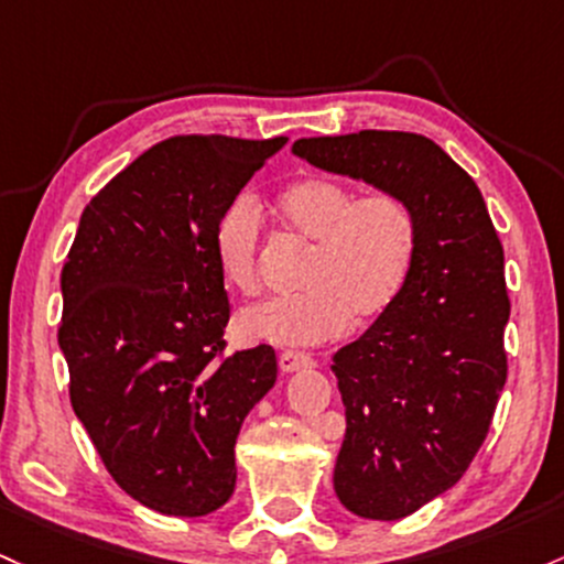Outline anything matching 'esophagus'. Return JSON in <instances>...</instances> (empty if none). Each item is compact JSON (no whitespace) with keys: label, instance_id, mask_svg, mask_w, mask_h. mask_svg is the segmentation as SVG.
<instances>
[{"label":"esophagus","instance_id":"esophagus-1","mask_svg":"<svg viewBox=\"0 0 564 564\" xmlns=\"http://www.w3.org/2000/svg\"><path fill=\"white\" fill-rule=\"evenodd\" d=\"M313 358L307 356V352H296V350H286L278 356V367H281V372L292 375V372H300V369H311L313 367Z\"/></svg>","mask_w":564,"mask_h":564}]
</instances>
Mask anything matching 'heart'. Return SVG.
Instances as JSON below:
<instances>
[{"instance_id": "1", "label": "heart", "mask_w": 564, "mask_h": 564, "mask_svg": "<svg viewBox=\"0 0 564 564\" xmlns=\"http://www.w3.org/2000/svg\"><path fill=\"white\" fill-rule=\"evenodd\" d=\"M289 232L313 246L300 296L268 300L240 313L246 339L270 345H321L356 324H372L395 305L417 251V221L388 192L358 197L334 178H305L275 200ZM262 216L249 195L235 197L216 221L214 253L221 278L240 294L257 292Z\"/></svg>"}]
</instances>
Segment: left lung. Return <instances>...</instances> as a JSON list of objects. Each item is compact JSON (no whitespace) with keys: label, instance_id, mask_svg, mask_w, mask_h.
<instances>
[{"label":"left lung","instance_id":"obj_1","mask_svg":"<svg viewBox=\"0 0 564 564\" xmlns=\"http://www.w3.org/2000/svg\"><path fill=\"white\" fill-rule=\"evenodd\" d=\"M292 152L401 197L417 221L404 292L332 364L348 423L334 492L356 517L395 522L455 487L490 429L511 311L503 246L474 178L425 135H321Z\"/></svg>","mask_w":564,"mask_h":564}]
</instances>
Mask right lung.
Segmentation results:
<instances>
[{
  "mask_svg": "<svg viewBox=\"0 0 564 564\" xmlns=\"http://www.w3.org/2000/svg\"><path fill=\"white\" fill-rule=\"evenodd\" d=\"M286 141H160L79 216L61 272L72 406L111 479L152 511L206 517L232 498L240 425L275 386L270 345L221 356L214 232Z\"/></svg>",
  "mask_w": 564,
  "mask_h": 564,
  "instance_id": "1",
  "label": "right lung"
}]
</instances>
